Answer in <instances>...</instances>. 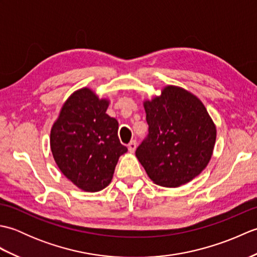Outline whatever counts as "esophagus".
<instances>
[{"mask_svg": "<svg viewBox=\"0 0 257 257\" xmlns=\"http://www.w3.org/2000/svg\"><path fill=\"white\" fill-rule=\"evenodd\" d=\"M136 148H137V141L136 140H132L130 143L128 144V149L130 152H135Z\"/></svg>", "mask_w": 257, "mask_h": 257, "instance_id": "esophagus-1", "label": "esophagus"}]
</instances>
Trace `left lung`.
I'll use <instances>...</instances> for the list:
<instances>
[{"instance_id": "obj_1", "label": "left lung", "mask_w": 257, "mask_h": 257, "mask_svg": "<svg viewBox=\"0 0 257 257\" xmlns=\"http://www.w3.org/2000/svg\"><path fill=\"white\" fill-rule=\"evenodd\" d=\"M148 135L136 156L156 184L176 188L188 183L209 163L216 130L203 103L176 86L145 102Z\"/></svg>"}]
</instances>
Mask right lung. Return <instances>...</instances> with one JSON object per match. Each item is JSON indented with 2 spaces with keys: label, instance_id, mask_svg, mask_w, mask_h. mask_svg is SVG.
<instances>
[{
  "label": "right lung",
  "instance_id": "add662e5",
  "mask_svg": "<svg viewBox=\"0 0 257 257\" xmlns=\"http://www.w3.org/2000/svg\"><path fill=\"white\" fill-rule=\"evenodd\" d=\"M108 101L88 88L70 96L51 132V149L58 168L81 190L97 192L110 183L127 147L118 138V121L106 113Z\"/></svg>",
  "mask_w": 257,
  "mask_h": 257
}]
</instances>
